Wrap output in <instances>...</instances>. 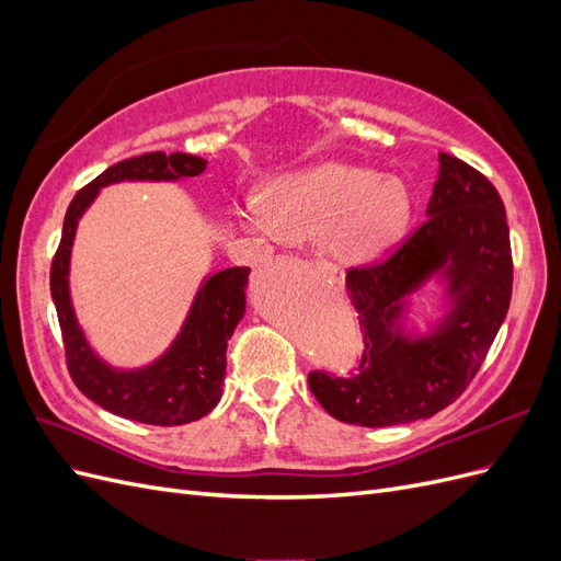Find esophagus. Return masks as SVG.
I'll list each match as a JSON object with an SVG mask.
<instances>
[{"label": "esophagus", "mask_w": 561, "mask_h": 561, "mask_svg": "<svg viewBox=\"0 0 561 561\" xmlns=\"http://www.w3.org/2000/svg\"><path fill=\"white\" fill-rule=\"evenodd\" d=\"M311 266H313V268H318V271H322V274H332V266H330L328 262H322V260L311 262Z\"/></svg>", "instance_id": "1"}]
</instances>
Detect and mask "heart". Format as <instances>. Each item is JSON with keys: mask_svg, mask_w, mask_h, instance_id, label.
Returning <instances> with one entry per match:
<instances>
[{"mask_svg": "<svg viewBox=\"0 0 561 561\" xmlns=\"http://www.w3.org/2000/svg\"><path fill=\"white\" fill-rule=\"evenodd\" d=\"M241 222L266 243L325 239L336 262L371 266L402 243L412 196L402 180L375 168L328 161L278 178L266 203H245Z\"/></svg>", "mask_w": 561, "mask_h": 561, "instance_id": "1", "label": "heart"}]
</instances>
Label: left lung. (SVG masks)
Masks as SVG:
<instances>
[{
    "mask_svg": "<svg viewBox=\"0 0 561 561\" xmlns=\"http://www.w3.org/2000/svg\"><path fill=\"white\" fill-rule=\"evenodd\" d=\"M426 217L388 262L348 271L365 332L360 371L309 375L311 393L339 421L383 428L431 419L463 393L503 325L513 257L494 184L439 154ZM428 284L440 293L438 318L419 331L413 297Z\"/></svg>",
    "mask_w": 561,
    "mask_h": 561,
    "instance_id": "obj_1",
    "label": "left lung"
}]
</instances>
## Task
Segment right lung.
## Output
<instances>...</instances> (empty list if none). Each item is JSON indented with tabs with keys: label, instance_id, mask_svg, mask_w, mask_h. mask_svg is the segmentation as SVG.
I'll return each instance as SVG.
<instances>
[{
	"label": "right lung",
	"instance_id": "1",
	"mask_svg": "<svg viewBox=\"0 0 561 561\" xmlns=\"http://www.w3.org/2000/svg\"><path fill=\"white\" fill-rule=\"evenodd\" d=\"M206 159L184 151H151L110 165L72 198L62 239L50 264L54 297L67 369L83 396L103 410L151 426H182L206 416L222 398L227 344L245 316L250 268L233 266L203 276L180 332L159 358L140 367H114L100 358L79 318L70 293V262L79 219L100 190L118 182H178L206 171Z\"/></svg>",
	"mask_w": 561,
	"mask_h": 561
}]
</instances>
